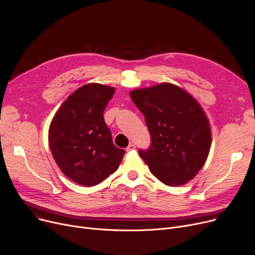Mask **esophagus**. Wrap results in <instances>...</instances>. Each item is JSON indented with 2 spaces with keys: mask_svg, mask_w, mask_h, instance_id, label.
I'll use <instances>...</instances> for the list:
<instances>
[{
  "mask_svg": "<svg viewBox=\"0 0 255 255\" xmlns=\"http://www.w3.org/2000/svg\"><path fill=\"white\" fill-rule=\"evenodd\" d=\"M134 149H135V144L131 142V143H129V145L126 148V151H127V152H130V151L134 150Z\"/></svg>",
  "mask_w": 255,
  "mask_h": 255,
  "instance_id": "esophagus-1",
  "label": "esophagus"
}]
</instances>
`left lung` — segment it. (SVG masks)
I'll list each match as a JSON object with an SVG mask.
<instances>
[{
    "instance_id": "obj_1",
    "label": "left lung",
    "mask_w": 255,
    "mask_h": 255,
    "mask_svg": "<svg viewBox=\"0 0 255 255\" xmlns=\"http://www.w3.org/2000/svg\"><path fill=\"white\" fill-rule=\"evenodd\" d=\"M151 134L148 150H138L150 171L167 186L192 180L206 163L212 135L198 102L182 88L162 83L130 92Z\"/></svg>"
}]
</instances>
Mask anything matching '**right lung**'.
<instances>
[{"instance_id": "obj_1", "label": "right lung", "mask_w": 255, "mask_h": 255, "mask_svg": "<svg viewBox=\"0 0 255 255\" xmlns=\"http://www.w3.org/2000/svg\"><path fill=\"white\" fill-rule=\"evenodd\" d=\"M115 88L88 84L77 89L53 117L48 141L53 159L66 177L86 187L115 172L125 151L114 144L103 112Z\"/></svg>"}]
</instances>
